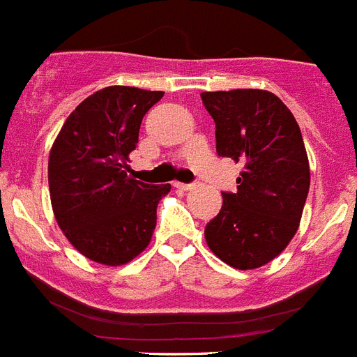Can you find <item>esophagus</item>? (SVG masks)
I'll return each mask as SVG.
<instances>
[{
  "mask_svg": "<svg viewBox=\"0 0 357 357\" xmlns=\"http://www.w3.org/2000/svg\"><path fill=\"white\" fill-rule=\"evenodd\" d=\"M175 188H178V190H184V191H188V190H191V188H193V185L195 184H184V182H175Z\"/></svg>",
  "mask_w": 357,
  "mask_h": 357,
  "instance_id": "1",
  "label": "esophagus"
}]
</instances>
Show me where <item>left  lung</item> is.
Segmentation results:
<instances>
[{
  "label": "left lung",
  "instance_id": "8db88e82",
  "mask_svg": "<svg viewBox=\"0 0 357 357\" xmlns=\"http://www.w3.org/2000/svg\"><path fill=\"white\" fill-rule=\"evenodd\" d=\"M200 98L215 122L217 155L243 164L237 190L222 191V208L206 225V243L229 266H263L296 235L310 190L301 129L268 91H215Z\"/></svg>",
  "mask_w": 357,
  "mask_h": 357
}]
</instances>
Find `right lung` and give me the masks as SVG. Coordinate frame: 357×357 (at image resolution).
Masks as SVG:
<instances>
[{"mask_svg":"<svg viewBox=\"0 0 357 357\" xmlns=\"http://www.w3.org/2000/svg\"><path fill=\"white\" fill-rule=\"evenodd\" d=\"M162 91L105 87L69 114L49 157L56 220L70 244L96 263L119 266L146 248L157 226L158 200L169 184L128 175L144 114Z\"/></svg>","mask_w":357,"mask_h":357,"instance_id":"obj_1","label":"right lung"}]
</instances>
